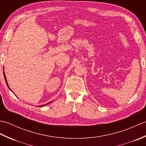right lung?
I'll return each instance as SVG.
<instances>
[{
	"label": "right lung",
	"instance_id": "right-lung-1",
	"mask_svg": "<svg viewBox=\"0 0 146 146\" xmlns=\"http://www.w3.org/2000/svg\"><path fill=\"white\" fill-rule=\"evenodd\" d=\"M4 78H5V83H6V84H7V86H8V88H9V89L11 91H12L11 90V88H10V87H9V85H8V83H7V78H6V76H5V73H4ZM51 102H49V103H48V104H44V105H40L39 107H42V106H44V105H47V104H50Z\"/></svg>",
	"mask_w": 146,
	"mask_h": 146
}]
</instances>
